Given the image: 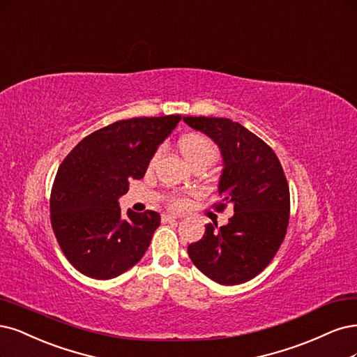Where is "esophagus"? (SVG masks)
<instances>
[{"label":"esophagus","mask_w":357,"mask_h":357,"mask_svg":"<svg viewBox=\"0 0 357 357\" xmlns=\"http://www.w3.org/2000/svg\"><path fill=\"white\" fill-rule=\"evenodd\" d=\"M177 218H178L177 214H162V221H164V223H168V221H174Z\"/></svg>","instance_id":"obj_1"}]
</instances>
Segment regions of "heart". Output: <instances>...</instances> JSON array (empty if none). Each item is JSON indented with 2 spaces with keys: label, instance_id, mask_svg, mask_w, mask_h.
I'll return each mask as SVG.
<instances>
[{
  "label": "heart",
  "instance_id": "1",
  "mask_svg": "<svg viewBox=\"0 0 357 357\" xmlns=\"http://www.w3.org/2000/svg\"><path fill=\"white\" fill-rule=\"evenodd\" d=\"M180 149L183 156L186 158V161L193 167L198 164H205L210 165L213 164L217 156H218V147L217 144L205 136H201V134H190V136L183 137L180 140ZM161 151H158L153 156V161H156ZM183 204L181 199H176L174 205L180 206Z\"/></svg>",
  "mask_w": 357,
  "mask_h": 357
}]
</instances>
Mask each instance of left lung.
Instances as JSON below:
<instances>
[{
  "instance_id": "1",
  "label": "left lung",
  "mask_w": 357,
  "mask_h": 357,
  "mask_svg": "<svg viewBox=\"0 0 357 357\" xmlns=\"http://www.w3.org/2000/svg\"><path fill=\"white\" fill-rule=\"evenodd\" d=\"M183 121L218 146L223 158L218 195L235 211L225 226L206 225L202 239L188 247L189 257L217 284H243L273 260L287 235L289 188L284 169L275 152L239 122L208 116Z\"/></svg>"
}]
</instances>
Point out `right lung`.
<instances>
[{
  "label": "right lung",
  "mask_w": 357,
  "mask_h": 357,
  "mask_svg": "<svg viewBox=\"0 0 357 357\" xmlns=\"http://www.w3.org/2000/svg\"><path fill=\"white\" fill-rule=\"evenodd\" d=\"M181 116L116 121L82 139L59 167L52 190V226L61 251L82 275L112 279L137 264L161 225L156 211L121 214L131 178L144 177L151 159Z\"/></svg>",
  "instance_id": "1"
}]
</instances>
